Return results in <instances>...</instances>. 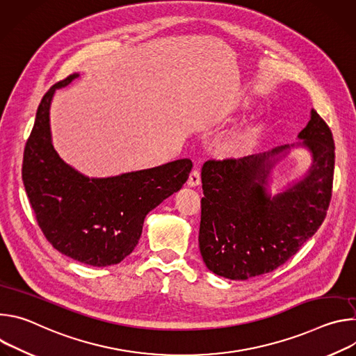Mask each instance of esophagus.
<instances>
[{
	"instance_id": "34e87169",
	"label": "esophagus",
	"mask_w": 356,
	"mask_h": 356,
	"mask_svg": "<svg viewBox=\"0 0 356 356\" xmlns=\"http://www.w3.org/2000/svg\"><path fill=\"white\" fill-rule=\"evenodd\" d=\"M201 183V176H200V170L198 169H193L190 172V176H188V180H187V184L194 187V186H198Z\"/></svg>"
}]
</instances>
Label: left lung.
Instances as JSON below:
<instances>
[{"label":"left lung","mask_w":356,"mask_h":356,"mask_svg":"<svg viewBox=\"0 0 356 356\" xmlns=\"http://www.w3.org/2000/svg\"><path fill=\"white\" fill-rule=\"evenodd\" d=\"M298 138L312 152V169L276 195L265 186L276 156L290 149L289 145L262 155L210 159L202 166L198 243L213 273L231 280L269 273L296 255L324 222L332 195V132L312 110Z\"/></svg>","instance_id":"obj_1"}]
</instances>
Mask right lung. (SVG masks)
<instances>
[{
  "label": "right lung",
  "instance_id": "add662e5",
  "mask_svg": "<svg viewBox=\"0 0 356 356\" xmlns=\"http://www.w3.org/2000/svg\"><path fill=\"white\" fill-rule=\"evenodd\" d=\"M76 77L70 74L43 95L24 150L22 180L38 225L54 248L103 268L135 249L146 214L181 188L193 163L179 159L106 179H88L65 163L50 138L49 108L55 91Z\"/></svg>",
  "mask_w": 356,
  "mask_h": 356
}]
</instances>
